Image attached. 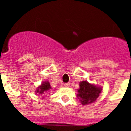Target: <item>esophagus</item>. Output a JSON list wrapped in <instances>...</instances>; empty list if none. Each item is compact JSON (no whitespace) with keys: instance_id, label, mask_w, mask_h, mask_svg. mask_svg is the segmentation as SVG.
<instances>
[{"instance_id":"34e87169","label":"esophagus","mask_w":131,"mask_h":131,"mask_svg":"<svg viewBox=\"0 0 131 131\" xmlns=\"http://www.w3.org/2000/svg\"><path fill=\"white\" fill-rule=\"evenodd\" d=\"M64 86H65V87H69V83H65V84H64Z\"/></svg>"}]
</instances>
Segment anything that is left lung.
<instances>
[{
	"label": "left lung",
	"mask_w": 131,
	"mask_h": 131,
	"mask_svg": "<svg viewBox=\"0 0 131 131\" xmlns=\"http://www.w3.org/2000/svg\"><path fill=\"white\" fill-rule=\"evenodd\" d=\"M79 86L77 96L83 105L93 103L98 98L102 91L101 88L93 85L86 81L81 82Z\"/></svg>",
	"instance_id": "8db88e82"
}]
</instances>
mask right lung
Wrapping results in <instances>:
<instances>
[{
  "mask_svg": "<svg viewBox=\"0 0 131 131\" xmlns=\"http://www.w3.org/2000/svg\"><path fill=\"white\" fill-rule=\"evenodd\" d=\"M50 89H51V86H50V83L47 81L44 82L42 83L41 86L38 87V89L36 91V92L39 94H43L46 91H49Z\"/></svg>",
  "mask_w": 131,
  "mask_h": 131,
  "instance_id": "add662e5",
  "label": "right lung"
}]
</instances>
